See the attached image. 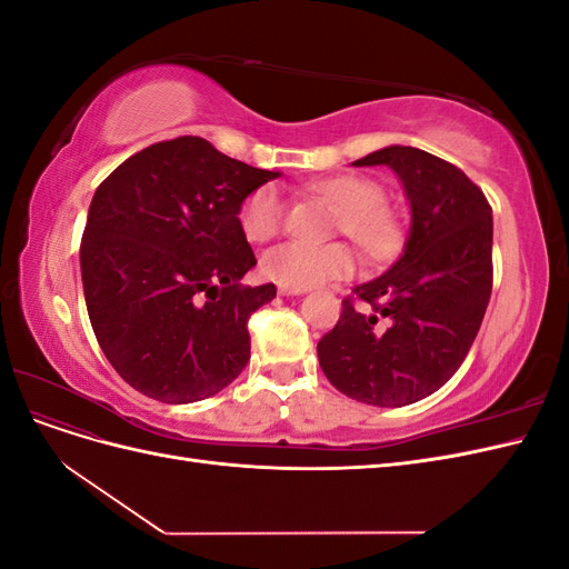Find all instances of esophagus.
<instances>
[{"label": "esophagus", "instance_id": "34e87169", "mask_svg": "<svg viewBox=\"0 0 569 569\" xmlns=\"http://www.w3.org/2000/svg\"><path fill=\"white\" fill-rule=\"evenodd\" d=\"M306 289H297V287H284V284H280V295H284V297H299V295H303Z\"/></svg>", "mask_w": 569, "mask_h": 569}]
</instances>
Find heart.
Returning <instances> with one entry per match:
<instances>
[{
  "label": "heart",
  "instance_id": "b5f03b06",
  "mask_svg": "<svg viewBox=\"0 0 569 569\" xmlns=\"http://www.w3.org/2000/svg\"><path fill=\"white\" fill-rule=\"evenodd\" d=\"M313 192L339 209L337 228L370 256H387L399 244V222L387 206L380 182L363 176H339L316 182ZM284 197L278 184H263L244 199L239 222L251 242H266L282 228ZM356 268L353 251L343 244L282 242L263 256V272L272 282L308 289L349 278Z\"/></svg>",
  "mask_w": 569,
  "mask_h": 569
}]
</instances>
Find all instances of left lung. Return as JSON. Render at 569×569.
Wrapping results in <instances>:
<instances>
[{"label":"left lung","mask_w":569,"mask_h":569,"mask_svg":"<svg viewBox=\"0 0 569 569\" xmlns=\"http://www.w3.org/2000/svg\"><path fill=\"white\" fill-rule=\"evenodd\" d=\"M353 166L399 176L410 232L399 261L341 301L318 358L349 399L401 408L449 382L479 332L493 282L491 206L460 168L416 147L391 144Z\"/></svg>","instance_id":"1"}]
</instances>
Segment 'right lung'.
I'll return each instance as SVG.
<instances>
[{
	"label": "right lung",
	"mask_w": 569,
	"mask_h": 569,
	"mask_svg": "<svg viewBox=\"0 0 569 569\" xmlns=\"http://www.w3.org/2000/svg\"><path fill=\"white\" fill-rule=\"evenodd\" d=\"M278 176L184 134L137 151L97 187L80 244L84 303L132 389L194 403L244 370L249 318L278 289L239 282L256 266L239 211Z\"/></svg>",
	"instance_id": "1"
}]
</instances>
